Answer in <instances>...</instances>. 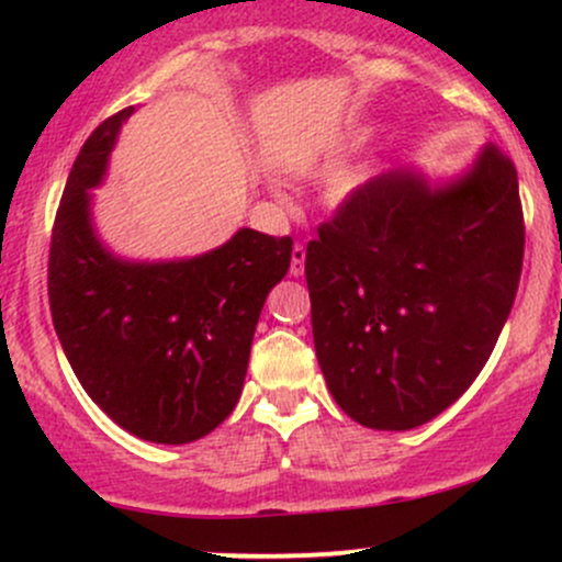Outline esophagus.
<instances>
[{
	"instance_id": "34e87169",
	"label": "esophagus",
	"mask_w": 562,
	"mask_h": 562,
	"mask_svg": "<svg viewBox=\"0 0 562 562\" xmlns=\"http://www.w3.org/2000/svg\"><path fill=\"white\" fill-rule=\"evenodd\" d=\"M303 261H306V248L301 243H295L293 254H290V277L303 274Z\"/></svg>"
}]
</instances>
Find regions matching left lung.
Returning <instances> with one entry per match:
<instances>
[{
  "instance_id": "obj_1",
  "label": "left lung",
  "mask_w": 562,
  "mask_h": 562,
  "mask_svg": "<svg viewBox=\"0 0 562 562\" xmlns=\"http://www.w3.org/2000/svg\"><path fill=\"white\" fill-rule=\"evenodd\" d=\"M518 173L486 145L454 182L398 169L348 195L306 248L314 348L351 420L409 430L470 389L524 267Z\"/></svg>"
}]
</instances>
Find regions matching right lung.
Masks as SVG:
<instances>
[{"label":"right lung","mask_w":562,"mask_h":562,"mask_svg":"<svg viewBox=\"0 0 562 562\" xmlns=\"http://www.w3.org/2000/svg\"><path fill=\"white\" fill-rule=\"evenodd\" d=\"M132 113L102 121L68 173L49 243V312L76 378L113 423L153 443H190L235 409L293 240L240 229L192 259L113 256L94 232L89 190Z\"/></svg>","instance_id":"1"}]
</instances>
